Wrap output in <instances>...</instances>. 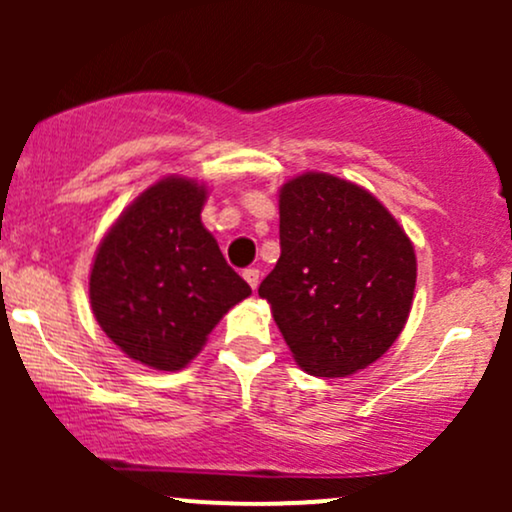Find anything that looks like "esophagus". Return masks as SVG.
I'll list each match as a JSON object with an SVG mask.
<instances>
[{"mask_svg":"<svg viewBox=\"0 0 512 512\" xmlns=\"http://www.w3.org/2000/svg\"><path fill=\"white\" fill-rule=\"evenodd\" d=\"M243 279L248 281V284H250V289L255 291V289H257V284H260V269H255V267L245 269V272H243Z\"/></svg>","mask_w":512,"mask_h":512,"instance_id":"obj_1","label":"esophagus"}]
</instances>
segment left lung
<instances>
[{"label": "left lung", "instance_id": "left-lung-1", "mask_svg": "<svg viewBox=\"0 0 512 512\" xmlns=\"http://www.w3.org/2000/svg\"><path fill=\"white\" fill-rule=\"evenodd\" d=\"M276 267L260 296L305 373L344 378L370 366L407 325L414 245L370 192L327 173L281 187Z\"/></svg>", "mask_w": 512, "mask_h": 512}]
</instances>
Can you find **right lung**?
I'll return each mask as SVG.
<instances>
[{
    "label": "right lung",
    "instance_id": "obj_1",
    "mask_svg": "<svg viewBox=\"0 0 512 512\" xmlns=\"http://www.w3.org/2000/svg\"><path fill=\"white\" fill-rule=\"evenodd\" d=\"M207 187L158 180L142 192L98 245L88 293L98 325L134 361L180 370L209 332L250 296L202 226Z\"/></svg>",
    "mask_w": 512,
    "mask_h": 512
}]
</instances>
